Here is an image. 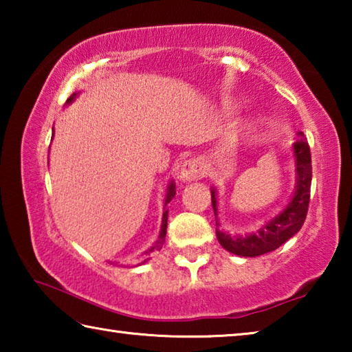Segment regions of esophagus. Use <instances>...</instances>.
I'll return each mask as SVG.
<instances>
[{
    "label": "esophagus",
    "mask_w": 352,
    "mask_h": 352,
    "mask_svg": "<svg viewBox=\"0 0 352 352\" xmlns=\"http://www.w3.org/2000/svg\"><path fill=\"white\" fill-rule=\"evenodd\" d=\"M205 175V166L197 158H189L182 164L180 178L183 182L200 180Z\"/></svg>",
    "instance_id": "34e87169"
}]
</instances>
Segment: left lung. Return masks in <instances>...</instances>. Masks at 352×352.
I'll return each mask as SVG.
<instances>
[{"label":"left lung","instance_id":"left-lung-1","mask_svg":"<svg viewBox=\"0 0 352 352\" xmlns=\"http://www.w3.org/2000/svg\"><path fill=\"white\" fill-rule=\"evenodd\" d=\"M294 155L296 166V186L295 194L287 206L278 214L276 217L269 220L258 233L247 236H231L223 231L216 230V236L226 252L243 256V258H254L265 253H270L281 247L285 241L295 236L301 230L307 216L309 200H311V183H312V158L306 136L301 132L294 142ZM212 210L217 217V199L216 189H211ZM216 225H219L216 222Z\"/></svg>","mask_w":352,"mask_h":352}]
</instances>
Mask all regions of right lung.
<instances>
[{
    "instance_id": "add662e5",
    "label": "right lung",
    "mask_w": 352,
    "mask_h": 352,
    "mask_svg": "<svg viewBox=\"0 0 352 352\" xmlns=\"http://www.w3.org/2000/svg\"><path fill=\"white\" fill-rule=\"evenodd\" d=\"M76 94L77 93H74V94H71V96L68 98V100H67V104H71L74 100V98H76ZM175 197V184L174 183H170L169 186H168V194H166V201H164V208H166V205L169 204V201ZM168 210H164V212H163V220H162V230H160V236H158V239H157V242L153 243V245L147 250L146 252V254H148V253H152V252H157V250H162L163 248V243H164V239H166V228H168ZM146 262V261H144Z\"/></svg>"
}]
</instances>
